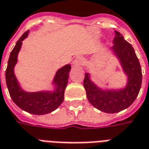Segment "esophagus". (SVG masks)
I'll list each match as a JSON object with an SVG mask.
<instances>
[{"mask_svg":"<svg viewBox=\"0 0 149 149\" xmlns=\"http://www.w3.org/2000/svg\"><path fill=\"white\" fill-rule=\"evenodd\" d=\"M84 59L83 58H81V57H77V58H75L74 61L72 62V66H80V65H84Z\"/></svg>","mask_w":149,"mask_h":149,"instance_id":"1","label":"esophagus"}]
</instances>
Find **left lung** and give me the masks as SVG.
<instances>
[{
  "instance_id": "1",
  "label": "left lung",
  "mask_w": 149,
  "mask_h": 149,
  "mask_svg": "<svg viewBox=\"0 0 149 149\" xmlns=\"http://www.w3.org/2000/svg\"><path fill=\"white\" fill-rule=\"evenodd\" d=\"M111 52L119 60L127 80L120 89H102L93 83L90 73H85L84 87L87 99L95 108L106 113H116L127 109L138 97L142 81L140 62L132 45L125 40L123 35L115 30Z\"/></svg>"
}]
</instances>
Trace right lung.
I'll use <instances>...</instances> for the list:
<instances>
[{
    "label": "right lung",
    "instance_id": "right-lung-1",
    "mask_svg": "<svg viewBox=\"0 0 149 149\" xmlns=\"http://www.w3.org/2000/svg\"><path fill=\"white\" fill-rule=\"evenodd\" d=\"M29 33L28 30L22 34L10 54L5 72L6 84L11 99L18 107L34 115H45L54 111L64 101V92L68 84L71 65L67 64L57 71L52 82L53 91L27 92L22 89L15 75L14 69L22 41L28 37Z\"/></svg>",
    "mask_w": 149,
    "mask_h": 149
}]
</instances>
